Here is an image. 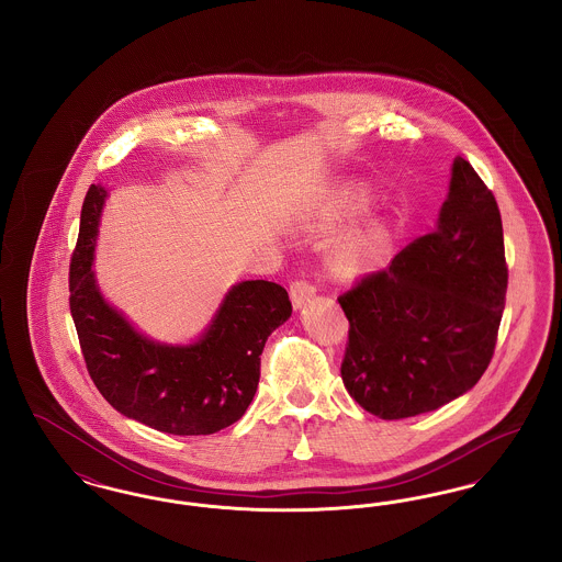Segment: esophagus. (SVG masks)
Wrapping results in <instances>:
<instances>
[{
	"instance_id": "esophagus-1",
	"label": "esophagus",
	"mask_w": 562,
	"mask_h": 562,
	"mask_svg": "<svg viewBox=\"0 0 562 562\" xmlns=\"http://www.w3.org/2000/svg\"><path fill=\"white\" fill-rule=\"evenodd\" d=\"M316 284H312L310 280H294L291 284V299H293L294 307H303L307 305L314 296H316Z\"/></svg>"
}]
</instances>
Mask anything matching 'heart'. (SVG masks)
Listing matches in <instances>:
<instances>
[{"label": "heart", "mask_w": 562, "mask_h": 562, "mask_svg": "<svg viewBox=\"0 0 562 562\" xmlns=\"http://www.w3.org/2000/svg\"><path fill=\"white\" fill-rule=\"evenodd\" d=\"M390 234L383 225L373 223L335 241L328 248V269L341 280H356L373 271L385 257Z\"/></svg>", "instance_id": "1"}]
</instances>
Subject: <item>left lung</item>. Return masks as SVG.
I'll return each mask as SVG.
<instances>
[{
  "label": "left lung",
  "instance_id": "left-lung-1",
  "mask_svg": "<svg viewBox=\"0 0 562 562\" xmlns=\"http://www.w3.org/2000/svg\"><path fill=\"white\" fill-rule=\"evenodd\" d=\"M506 291L495 195L457 158L438 227L339 296L349 396L381 419H404L472 390L493 358Z\"/></svg>",
  "mask_w": 562,
  "mask_h": 562
}]
</instances>
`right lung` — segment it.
Listing matches in <instances>:
<instances>
[{
	"instance_id": "right-lung-1",
	"label": "right lung",
	"mask_w": 562,
	"mask_h": 562,
	"mask_svg": "<svg viewBox=\"0 0 562 562\" xmlns=\"http://www.w3.org/2000/svg\"><path fill=\"white\" fill-rule=\"evenodd\" d=\"M105 191L88 189L69 266V307L90 379L122 415L175 436L236 424L255 398L269 335L291 318L286 289L246 280L225 296L206 335L188 348L138 335L94 284L92 252Z\"/></svg>"
}]
</instances>
